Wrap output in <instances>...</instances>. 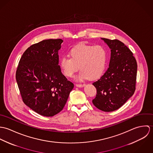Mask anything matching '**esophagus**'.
Returning <instances> with one entry per match:
<instances>
[{"label":"esophagus","mask_w":153,"mask_h":153,"mask_svg":"<svg viewBox=\"0 0 153 153\" xmlns=\"http://www.w3.org/2000/svg\"><path fill=\"white\" fill-rule=\"evenodd\" d=\"M85 86V84H76V87H83Z\"/></svg>","instance_id":"esophagus-1"}]
</instances>
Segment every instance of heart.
Segmentation results:
<instances>
[{"mask_svg": "<svg viewBox=\"0 0 153 153\" xmlns=\"http://www.w3.org/2000/svg\"><path fill=\"white\" fill-rule=\"evenodd\" d=\"M69 56L61 59L60 66L64 74L72 77L79 69L78 79L94 80L100 78L104 73L108 61V53L102 46L78 45L69 52Z\"/></svg>", "mask_w": 153, "mask_h": 153, "instance_id": "1", "label": "heart"}]
</instances>
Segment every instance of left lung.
Masks as SVG:
<instances>
[{
    "label": "left lung",
    "mask_w": 153,
    "mask_h": 153,
    "mask_svg": "<svg viewBox=\"0 0 153 153\" xmlns=\"http://www.w3.org/2000/svg\"><path fill=\"white\" fill-rule=\"evenodd\" d=\"M111 49L109 68L92 85L97 89L93 104L111 112L120 108L132 96L135 89L137 64L129 48L122 42L101 38Z\"/></svg>",
    "instance_id": "8db88e82"
}]
</instances>
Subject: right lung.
<instances>
[{
    "label": "right lung",
    "mask_w": 153,
    "mask_h": 153,
    "mask_svg": "<svg viewBox=\"0 0 153 153\" xmlns=\"http://www.w3.org/2000/svg\"><path fill=\"white\" fill-rule=\"evenodd\" d=\"M62 42L61 39H49L31 45L23 53L16 73L23 102L45 117L62 110L74 87L58 65Z\"/></svg>",
    "instance_id": "1"
}]
</instances>
